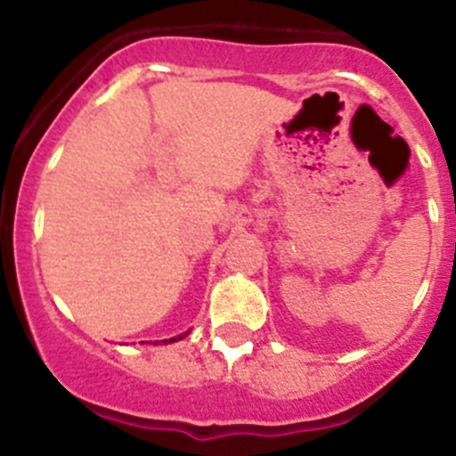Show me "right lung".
I'll return each mask as SVG.
<instances>
[{
    "mask_svg": "<svg viewBox=\"0 0 456 456\" xmlns=\"http://www.w3.org/2000/svg\"><path fill=\"white\" fill-rule=\"evenodd\" d=\"M187 333H190V330H187ZM187 333L178 335V338H172V339H165V344H169V342H176V339H183V338H187ZM141 344H145V342H141ZM154 344H159V342H154Z\"/></svg>",
    "mask_w": 456,
    "mask_h": 456,
    "instance_id": "1",
    "label": "right lung"
}]
</instances>
